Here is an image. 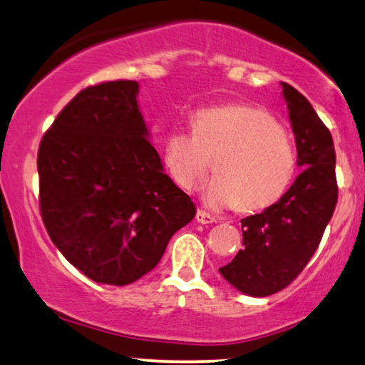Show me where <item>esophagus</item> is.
Wrapping results in <instances>:
<instances>
[{"label": "esophagus", "mask_w": 365, "mask_h": 365, "mask_svg": "<svg viewBox=\"0 0 365 365\" xmlns=\"http://www.w3.org/2000/svg\"><path fill=\"white\" fill-rule=\"evenodd\" d=\"M197 222L202 223V225H208V223L217 222V218H215L213 215L205 212V210H198V212H197Z\"/></svg>", "instance_id": "esophagus-1"}]
</instances>
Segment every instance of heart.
<instances>
[{
  "instance_id": "obj_1",
  "label": "heart",
  "mask_w": 365,
  "mask_h": 365,
  "mask_svg": "<svg viewBox=\"0 0 365 365\" xmlns=\"http://www.w3.org/2000/svg\"><path fill=\"white\" fill-rule=\"evenodd\" d=\"M193 132L172 130L163 160L173 180L193 188L212 168L207 200L213 207L255 212L283 197L297 168L296 143L284 124L263 107L222 104L195 112Z\"/></svg>"
}]
</instances>
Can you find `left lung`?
<instances>
[{
  "instance_id": "1",
  "label": "left lung",
  "mask_w": 365,
  "mask_h": 365,
  "mask_svg": "<svg viewBox=\"0 0 365 365\" xmlns=\"http://www.w3.org/2000/svg\"><path fill=\"white\" fill-rule=\"evenodd\" d=\"M302 172L274 205L241 220L243 248L220 273L250 296H269L294 281L321 243L337 203L332 135L294 87L281 82Z\"/></svg>"
}]
</instances>
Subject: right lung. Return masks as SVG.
I'll return each mask as SVG.
<instances>
[{"label": "right lung", "instance_id": "right-lung-1", "mask_svg": "<svg viewBox=\"0 0 365 365\" xmlns=\"http://www.w3.org/2000/svg\"><path fill=\"white\" fill-rule=\"evenodd\" d=\"M135 81L82 89L38 150L39 212L71 264L101 284H130L158 264L197 213L163 173L137 106Z\"/></svg>", "mask_w": 365, "mask_h": 365}]
</instances>
